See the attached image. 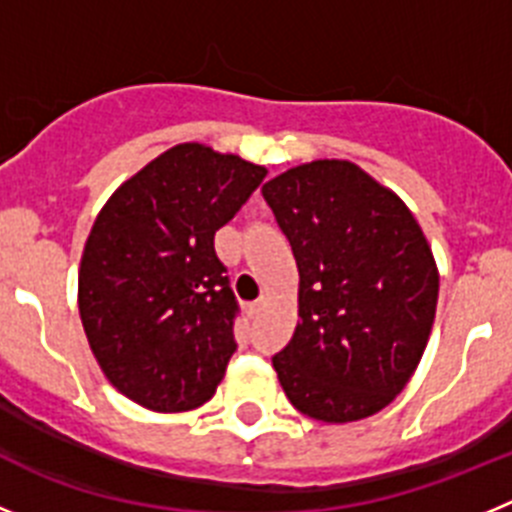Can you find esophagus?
Wrapping results in <instances>:
<instances>
[{
    "instance_id": "obj_1",
    "label": "esophagus",
    "mask_w": 512,
    "mask_h": 512,
    "mask_svg": "<svg viewBox=\"0 0 512 512\" xmlns=\"http://www.w3.org/2000/svg\"><path fill=\"white\" fill-rule=\"evenodd\" d=\"M261 305H264V302H261V300H256V302H248V305H246L248 318H256V315H259V312H261Z\"/></svg>"
}]
</instances>
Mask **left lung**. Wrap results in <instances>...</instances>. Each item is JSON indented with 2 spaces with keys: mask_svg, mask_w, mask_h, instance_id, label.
I'll return each instance as SVG.
<instances>
[{
  "mask_svg": "<svg viewBox=\"0 0 512 512\" xmlns=\"http://www.w3.org/2000/svg\"><path fill=\"white\" fill-rule=\"evenodd\" d=\"M300 271V320L271 364L323 423L387 408L418 369L438 302L433 251L408 205L351 161L320 158L264 184Z\"/></svg>",
  "mask_w": 512,
  "mask_h": 512,
  "instance_id": "8db88e82",
  "label": "left lung"
}]
</instances>
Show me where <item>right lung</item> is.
<instances>
[{"instance_id": "1", "label": "right lung", "mask_w": 512, "mask_h": 512, "mask_svg": "<svg viewBox=\"0 0 512 512\" xmlns=\"http://www.w3.org/2000/svg\"><path fill=\"white\" fill-rule=\"evenodd\" d=\"M266 169L202 143L146 164L99 210L79 269L89 348L117 392L156 413L215 395L238 315L215 233Z\"/></svg>"}]
</instances>
